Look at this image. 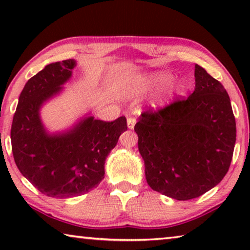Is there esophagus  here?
I'll return each instance as SVG.
<instances>
[{
	"mask_svg": "<svg viewBox=\"0 0 250 250\" xmlns=\"http://www.w3.org/2000/svg\"><path fill=\"white\" fill-rule=\"evenodd\" d=\"M135 122H137V120H135V118L129 117L128 119H126V125H128V128L129 129H133Z\"/></svg>",
	"mask_w": 250,
	"mask_h": 250,
	"instance_id": "1",
	"label": "esophagus"
}]
</instances>
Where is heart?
I'll list each match as a JSON object with an SVG mask.
<instances>
[{"label":"heart","mask_w":250,"mask_h":250,"mask_svg":"<svg viewBox=\"0 0 250 250\" xmlns=\"http://www.w3.org/2000/svg\"><path fill=\"white\" fill-rule=\"evenodd\" d=\"M172 79V75L164 71L137 75L125 80L121 84V92L125 97H135L156 87L162 86Z\"/></svg>","instance_id":"1"}]
</instances>
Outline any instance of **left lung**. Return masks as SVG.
I'll return each mask as SVG.
<instances>
[{"instance_id": "8db88e82", "label": "left lung", "mask_w": 250, "mask_h": 250, "mask_svg": "<svg viewBox=\"0 0 250 250\" xmlns=\"http://www.w3.org/2000/svg\"><path fill=\"white\" fill-rule=\"evenodd\" d=\"M195 90L164 108L142 112L134 131L147 184L177 201L203 195L229 168L236 122L223 84L195 65Z\"/></svg>"}]
</instances>
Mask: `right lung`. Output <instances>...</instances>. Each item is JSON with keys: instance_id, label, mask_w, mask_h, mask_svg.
Segmentation results:
<instances>
[{"instance_id": "obj_1", "label": "right lung", "mask_w": 250, "mask_h": 250, "mask_svg": "<svg viewBox=\"0 0 250 250\" xmlns=\"http://www.w3.org/2000/svg\"><path fill=\"white\" fill-rule=\"evenodd\" d=\"M76 61L53 62L25 83L11 129L12 152L24 177L49 197L86 194L104 177V162L128 129L125 117L111 122L84 117L69 130L49 133L40 111L73 75Z\"/></svg>"}]
</instances>
